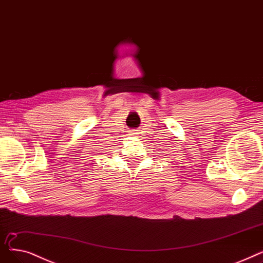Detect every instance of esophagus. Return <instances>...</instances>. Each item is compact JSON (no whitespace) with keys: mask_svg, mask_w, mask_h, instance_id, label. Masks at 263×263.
Wrapping results in <instances>:
<instances>
[{"mask_svg":"<svg viewBox=\"0 0 263 263\" xmlns=\"http://www.w3.org/2000/svg\"><path fill=\"white\" fill-rule=\"evenodd\" d=\"M136 134H137L136 130H132V132H130V135H136Z\"/></svg>","mask_w":263,"mask_h":263,"instance_id":"obj_1","label":"esophagus"}]
</instances>
